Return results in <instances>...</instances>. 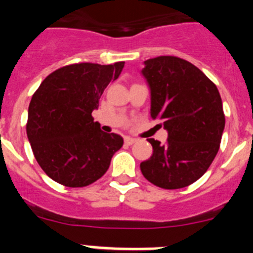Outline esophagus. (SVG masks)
Instances as JSON below:
<instances>
[{
    "label": "esophagus",
    "mask_w": 253,
    "mask_h": 253,
    "mask_svg": "<svg viewBox=\"0 0 253 253\" xmlns=\"http://www.w3.org/2000/svg\"><path fill=\"white\" fill-rule=\"evenodd\" d=\"M124 142H125V144H128V146H131V144H134V143L137 142V139H135V138L125 137L124 138Z\"/></svg>",
    "instance_id": "34e87169"
}]
</instances>
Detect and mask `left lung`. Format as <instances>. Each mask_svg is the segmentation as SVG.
Segmentation results:
<instances>
[{
	"label": "left lung",
	"mask_w": 253,
	"mask_h": 253,
	"mask_svg": "<svg viewBox=\"0 0 253 253\" xmlns=\"http://www.w3.org/2000/svg\"><path fill=\"white\" fill-rule=\"evenodd\" d=\"M144 64L151 118L160 120L169 138L163 144L147 139L153 153L140 171L162 189L186 187L204 175L218 153L225 125L222 99L215 84L182 58L160 55Z\"/></svg>",
	"instance_id": "left-lung-1"
}]
</instances>
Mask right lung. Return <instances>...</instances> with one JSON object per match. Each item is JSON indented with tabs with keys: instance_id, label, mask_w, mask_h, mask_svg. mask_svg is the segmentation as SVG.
I'll return each mask as SVG.
<instances>
[{
	"instance_id": "1",
	"label": "right lung",
	"mask_w": 253,
	"mask_h": 253,
	"mask_svg": "<svg viewBox=\"0 0 253 253\" xmlns=\"http://www.w3.org/2000/svg\"><path fill=\"white\" fill-rule=\"evenodd\" d=\"M125 62L101 66L73 63L46 76L31 97L26 134L46 175L67 187H84L104 176L123 147L118 134L93 122L102 92Z\"/></svg>"
}]
</instances>
